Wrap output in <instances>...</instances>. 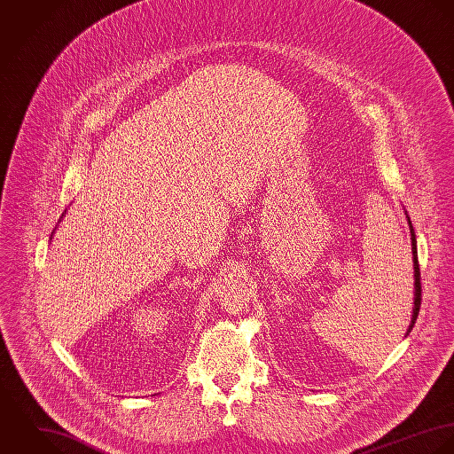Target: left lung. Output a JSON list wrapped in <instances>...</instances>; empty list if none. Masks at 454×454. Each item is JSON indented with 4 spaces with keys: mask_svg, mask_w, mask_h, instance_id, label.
<instances>
[{
    "mask_svg": "<svg viewBox=\"0 0 454 454\" xmlns=\"http://www.w3.org/2000/svg\"><path fill=\"white\" fill-rule=\"evenodd\" d=\"M405 219H407V224H409V230H411V249H412V266H414V306H412V318H411V324H409V329L405 333V336L412 331L414 327V322L418 318V313H419V304H421V282H419V264H418V249H416V235H414V228H412V223H411V217L407 215V210H405Z\"/></svg>",
    "mask_w": 454,
    "mask_h": 454,
    "instance_id": "1",
    "label": "left lung"
}]
</instances>
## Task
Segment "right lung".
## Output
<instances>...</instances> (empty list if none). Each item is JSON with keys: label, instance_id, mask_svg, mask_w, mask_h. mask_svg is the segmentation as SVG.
Returning <instances> with one entry per match:
<instances>
[{"label": "right lung", "instance_id": "obj_1", "mask_svg": "<svg viewBox=\"0 0 454 454\" xmlns=\"http://www.w3.org/2000/svg\"><path fill=\"white\" fill-rule=\"evenodd\" d=\"M64 214H66V210H64V212H62V215H64ZM60 219H62V217H60ZM53 233H55V231H53ZM53 233H51V235H53Z\"/></svg>", "mask_w": 454, "mask_h": 454}]
</instances>
